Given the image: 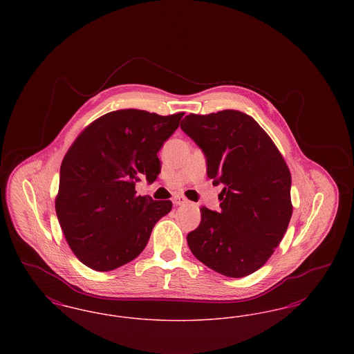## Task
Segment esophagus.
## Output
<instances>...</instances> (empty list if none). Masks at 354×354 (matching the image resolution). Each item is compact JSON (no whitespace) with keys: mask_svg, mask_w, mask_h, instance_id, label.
Wrapping results in <instances>:
<instances>
[{"mask_svg":"<svg viewBox=\"0 0 354 354\" xmlns=\"http://www.w3.org/2000/svg\"><path fill=\"white\" fill-rule=\"evenodd\" d=\"M172 202H174L175 205H183L185 203H188V201L185 199V196H182V195H175L174 199H172Z\"/></svg>","mask_w":354,"mask_h":354,"instance_id":"esophagus-1","label":"esophagus"}]
</instances>
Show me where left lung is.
<instances>
[{
  "label": "left lung",
  "instance_id": "1",
  "mask_svg": "<svg viewBox=\"0 0 354 354\" xmlns=\"http://www.w3.org/2000/svg\"><path fill=\"white\" fill-rule=\"evenodd\" d=\"M180 129L205 155L207 175L223 185L219 212L201 208L187 235L194 256L228 277L260 270L274 252L292 216L290 172L268 134L250 115L223 110L187 115Z\"/></svg>",
  "mask_w": 354,
  "mask_h": 354
}]
</instances>
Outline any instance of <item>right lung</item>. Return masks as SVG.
I'll use <instances>...</instances> for the list:
<instances>
[{"label": "right lung", "mask_w": 354, "mask_h": 354, "mask_svg": "<svg viewBox=\"0 0 354 354\" xmlns=\"http://www.w3.org/2000/svg\"><path fill=\"white\" fill-rule=\"evenodd\" d=\"M185 113L162 117L118 110L87 126L65 155L55 199L68 247L86 267L115 270L138 257L171 201L136 195L135 183L160 172L158 151Z\"/></svg>", "instance_id": "1"}]
</instances>
